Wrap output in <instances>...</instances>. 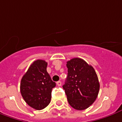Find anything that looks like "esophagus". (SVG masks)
Returning <instances> with one entry per match:
<instances>
[{"label":"esophagus","instance_id":"esophagus-1","mask_svg":"<svg viewBox=\"0 0 122 122\" xmlns=\"http://www.w3.org/2000/svg\"><path fill=\"white\" fill-rule=\"evenodd\" d=\"M57 85L58 86H61V81H59L57 82Z\"/></svg>","mask_w":122,"mask_h":122}]
</instances>
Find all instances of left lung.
Segmentation results:
<instances>
[{"mask_svg":"<svg viewBox=\"0 0 122 122\" xmlns=\"http://www.w3.org/2000/svg\"><path fill=\"white\" fill-rule=\"evenodd\" d=\"M67 77L63 88L69 105L74 109L83 110L96 101L99 93V83L92 65L80 58L67 62Z\"/></svg>","mask_w":122,"mask_h":122,"instance_id":"1","label":"left lung"}]
</instances>
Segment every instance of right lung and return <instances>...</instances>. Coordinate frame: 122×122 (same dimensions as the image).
<instances>
[{"mask_svg":"<svg viewBox=\"0 0 122 122\" xmlns=\"http://www.w3.org/2000/svg\"><path fill=\"white\" fill-rule=\"evenodd\" d=\"M47 63L38 59L30 65L20 81V90L25 102L31 107L41 110L49 104L52 89L55 87L47 71Z\"/></svg>","mask_w":122,"mask_h":122,"instance_id":"obj_1","label":"right lung"}]
</instances>
